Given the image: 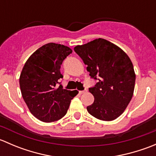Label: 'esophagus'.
<instances>
[{"mask_svg": "<svg viewBox=\"0 0 156 156\" xmlns=\"http://www.w3.org/2000/svg\"><path fill=\"white\" fill-rule=\"evenodd\" d=\"M87 91V90H80L79 91V94H84V93H86Z\"/></svg>", "mask_w": 156, "mask_h": 156, "instance_id": "1", "label": "esophagus"}]
</instances>
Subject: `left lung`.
I'll use <instances>...</instances> for the list:
<instances>
[{"mask_svg":"<svg viewBox=\"0 0 156 156\" xmlns=\"http://www.w3.org/2000/svg\"><path fill=\"white\" fill-rule=\"evenodd\" d=\"M74 50L87 66L90 76L98 80L95 87L89 88L94 101L87 112L100 120H115L133 97L136 75L131 60L122 49L103 38L77 45Z\"/></svg>","mask_w":156,"mask_h":156,"instance_id":"8db88e82","label":"left lung"}]
</instances>
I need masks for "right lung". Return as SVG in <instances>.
Wrapping results in <instances>:
<instances>
[{"label":"right lung","instance_id":"right-lung-1","mask_svg":"<svg viewBox=\"0 0 156 156\" xmlns=\"http://www.w3.org/2000/svg\"><path fill=\"white\" fill-rule=\"evenodd\" d=\"M72 53L69 47L55 43L43 45L25 63L20 77L22 96L31 114L44 122L62 119L68 111L74 90L56 87L62 61Z\"/></svg>","mask_w":156,"mask_h":156}]
</instances>
